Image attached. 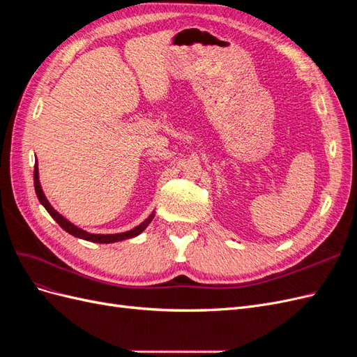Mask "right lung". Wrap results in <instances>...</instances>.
<instances>
[{"label": "right lung", "mask_w": 357, "mask_h": 357, "mask_svg": "<svg viewBox=\"0 0 357 357\" xmlns=\"http://www.w3.org/2000/svg\"><path fill=\"white\" fill-rule=\"evenodd\" d=\"M34 188H36V193H37L38 201L43 204V207L47 210V213L52 215V218L56 220V223H59L61 228L63 231H67L68 234H71L73 236H77V238H82V240H86V241L109 244V243H116V241H122V240H128V238H134V236L142 234L147 228L149 223L152 222V219L155 218V213H152L143 223H139L138 226H135L134 229L126 231V232H121V234H107V235H102V234H89V232H86V231L77 228V226L73 225L71 222H68L66 218H62V215L49 204L47 198L45 197V193H43L40 180H38L37 162H36V167H34Z\"/></svg>", "instance_id": "obj_1"}]
</instances>
